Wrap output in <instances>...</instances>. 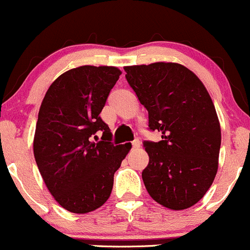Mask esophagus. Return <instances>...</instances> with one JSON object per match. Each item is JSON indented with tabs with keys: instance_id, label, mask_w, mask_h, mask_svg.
<instances>
[{
	"instance_id": "1",
	"label": "esophagus",
	"mask_w": 250,
	"mask_h": 250,
	"mask_svg": "<svg viewBox=\"0 0 250 250\" xmlns=\"http://www.w3.org/2000/svg\"><path fill=\"white\" fill-rule=\"evenodd\" d=\"M139 146H141V142H139L138 139H136V141L132 142V149H138Z\"/></svg>"
}]
</instances>
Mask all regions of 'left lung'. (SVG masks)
I'll use <instances>...</instances> for the list:
<instances>
[{
  "label": "left lung",
  "mask_w": 250,
  "mask_h": 250,
  "mask_svg": "<svg viewBox=\"0 0 250 250\" xmlns=\"http://www.w3.org/2000/svg\"><path fill=\"white\" fill-rule=\"evenodd\" d=\"M126 80L162 141H144L149 163L142 173L150 197L170 210L197 204L218 169L221 125L205 85L178 63L125 66Z\"/></svg>",
  "instance_id": "obj_1"
}]
</instances>
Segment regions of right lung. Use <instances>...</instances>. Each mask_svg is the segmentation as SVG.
<instances>
[{"label": "right lung", "mask_w": 250, "mask_h": 250, "mask_svg": "<svg viewBox=\"0 0 250 250\" xmlns=\"http://www.w3.org/2000/svg\"><path fill=\"white\" fill-rule=\"evenodd\" d=\"M120 75L115 66L71 69L55 80L40 106L34 158L55 200L72 213H88L106 203L114 173L130 150L112 143L100 118ZM98 132L102 141L94 142Z\"/></svg>", "instance_id": "right-lung-1"}]
</instances>
